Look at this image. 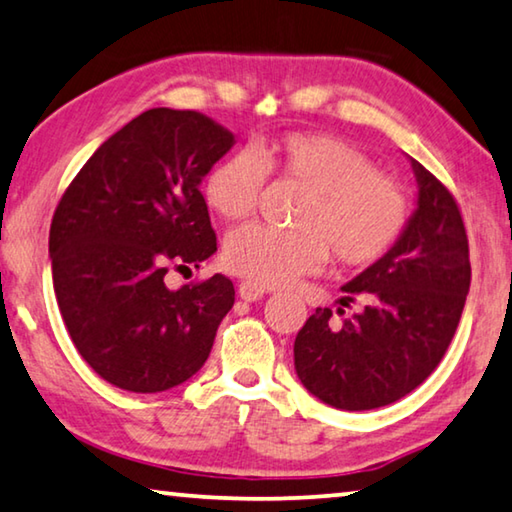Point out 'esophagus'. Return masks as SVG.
<instances>
[{"label": "esophagus", "mask_w": 512, "mask_h": 512, "mask_svg": "<svg viewBox=\"0 0 512 512\" xmlns=\"http://www.w3.org/2000/svg\"><path fill=\"white\" fill-rule=\"evenodd\" d=\"M239 296L243 300H248V303H257V300L264 296V289L246 280V282H241V285H239Z\"/></svg>", "instance_id": "obj_1"}]
</instances>
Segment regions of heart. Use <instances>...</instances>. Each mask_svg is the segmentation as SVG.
<instances>
[{
    "label": "heart",
    "instance_id": "1",
    "mask_svg": "<svg viewBox=\"0 0 512 512\" xmlns=\"http://www.w3.org/2000/svg\"><path fill=\"white\" fill-rule=\"evenodd\" d=\"M266 170L305 191L294 230L243 225L225 239L223 262L257 287H282L332 259L344 269L376 264L408 223V198L399 184L378 175L355 145L323 134H285L241 150L209 170L207 205L227 221L255 212Z\"/></svg>",
    "mask_w": 512,
    "mask_h": 512
}]
</instances>
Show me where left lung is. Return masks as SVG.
I'll return each mask as SVG.
<instances>
[{"label":"left lung","instance_id":"left-lung-1","mask_svg":"<svg viewBox=\"0 0 512 512\" xmlns=\"http://www.w3.org/2000/svg\"><path fill=\"white\" fill-rule=\"evenodd\" d=\"M417 207L385 257L342 287L337 314L316 307L294 342L300 383L337 410L383 408L431 376L456 335L472 282L460 209L415 161Z\"/></svg>","mask_w":512,"mask_h":512}]
</instances>
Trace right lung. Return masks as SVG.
Here are the masks:
<instances>
[{"instance_id": "right-lung-1", "label": "right lung", "mask_w": 512, "mask_h": 512, "mask_svg": "<svg viewBox=\"0 0 512 512\" xmlns=\"http://www.w3.org/2000/svg\"><path fill=\"white\" fill-rule=\"evenodd\" d=\"M234 143L198 111L150 109L63 193L50 227L54 294L79 355L107 383L166 392L207 362L234 285L216 273L170 289L166 273L216 253L200 184Z\"/></svg>"}]
</instances>
